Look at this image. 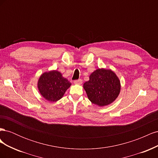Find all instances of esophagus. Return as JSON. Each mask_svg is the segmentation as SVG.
I'll return each mask as SVG.
<instances>
[{
    "label": "esophagus",
    "instance_id": "34e87169",
    "mask_svg": "<svg viewBox=\"0 0 158 158\" xmlns=\"http://www.w3.org/2000/svg\"><path fill=\"white\" fill-rule=\"evenodd\" d=\"M74 83L75 84H82V80L79 79V80H74Z\"/></svg>",
    "mask_w": 158,
    "mask_h": 158
}]
</instances>
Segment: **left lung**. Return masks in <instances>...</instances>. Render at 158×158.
Instances as JSON below:
<instances>
[{"mask_svg": "<svg viewBox=\"0 0 158 158\" xmlns=\"http://www.w3.org/2000/svg\"><path fill=\"white\" fill-rule=\"evenodd\" d=\"M83 88L92 103L99 107L107 106L114 102L121 92V82L111 69H98L90 74Z\"/></svg>", "mask_w": 158, "mask_h": 158, "instance_id": "8db88e82", "label": "left lung"}]
</instances>
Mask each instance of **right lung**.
Here are the masks:
<instances>
[{"label":"right lung","instance_id":"right-lung-1","mask_svg":"<svg viewBox=\"0 0 158 158\" xmlns=\"http://www.w3.org/2000/svg\"><path fill=\"white\" fill-rule=\"evenodd\" d=\"M70 85L69 81L56 70L45 72L37 81V88L40 94L50 102L59 101Z\"/></svg>","mask_w":158,"mask_h":158}]
</instances>
